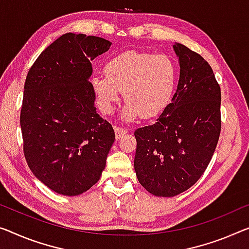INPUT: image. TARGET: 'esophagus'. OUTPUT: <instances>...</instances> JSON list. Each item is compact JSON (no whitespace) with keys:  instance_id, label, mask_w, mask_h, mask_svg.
Masks as SVG:
<instances>
[{"instance_id":"esophagus-1","label":"esophagus","mask_w":249,"mask_h":249,"mask_svg":"<svg viewBox=\"0 0 249 249\" xmlns=\"http://www.w3.org/2000/svg\"><path fill=\"white\" fill-rule=\"evenodd\" d=\"M115 135H116V140H120L122 136H123L126 133V129L123 127H118V126H115Z\"/></svg>"}]
</instances>
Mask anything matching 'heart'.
<instances>
[{"mask_svg": "<svg viewBox=\"0 0 249 249\" xmlns=\"http://www.w3.org/2000/svg\"><path fill=\"white\" fill-rule=\"evenodd\" d=\"M178 81V67L166 54L125 51L109 59L105 75L92 77V88L102 107L110 110L123 91L127 103L123 117L133 121L139 115L150 118L171 103Z\"/></svg>", "mask_w": 249, "mask_h": 249, "instance_id": "1", "label": "heart"}]
</instances>
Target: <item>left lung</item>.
<instances>
[{"mask_svg": "<svg viewBox=\"0 0 249 249\" xmlns=\"http://www.w3.org/2000/svg\"><path fill=\"white\" fill-rule=\"evenodd\" d=\"M180 79L172 102L154 124L135 129L134 169L150 194L174 196L206 171L221 131V91L210 65L181 43Z\"/></svg>", "mask_w": 249, "mask_h": 249, "instance_id": "left-lung-1", "label": "left lung"}]
</instances>
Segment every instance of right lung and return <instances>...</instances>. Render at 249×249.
<instances>
[{
	"label": "right lung",
	"instance_id": "add662e5",
	"mask_svg": "<svg viewBox=\"0 0 249 249\" xmlns=\"http://www.w3.org/2000/svg\"><path fill=\"white\" fill-rule=\"evenodd\" d=\"M110 44L99 36L66 33L29 69L20 114L24 158L57 194H83L105 169L115 133L96 110L89 77L90 61Z\"/></svg>",
	"mask_w": 249,
	"mask_h": 249
}]
</instances>
